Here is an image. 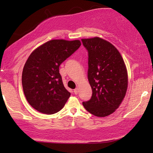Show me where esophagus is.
Instances as JSON below:
<instances>
[{"label":"esophagus","instance_id":"1","mask_svg":"<svg viewBox=\"0 0 153 153\" xmlns=\"http://www.w3.org/2000/svg\"><path fill=\"white\" fill-rule=\"evenodd\" d=\"M78 92H79L78 88H76V89L74 90V93L75 95H77V94H78Z\"/></svg>","mask_w":153,"mask_h":153}]
</instances>
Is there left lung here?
Instances as JSON below:
<instances>
[{"mask_svg": "<svg viewBox=\"0 0 153 153\" xmlns=\"http://www.w3.org/2000/svg\"><path fill=\"white\" fill-rule=\"evenodd\" d=\"M88 52V79L93 95L83 105L97 117L113 114L122 103L128 85L124 60L118 50L99 37L81 39Z\"/></svg>", "mask_w": 153, "mask_h": 153, "instance_id": "obj_1", "label": "left lung"}]
</instances>
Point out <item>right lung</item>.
I'll return each instance as SVG.
<instances>
[{
  "mask_svg": "<svg viewBox=\"0 0 153 153\" xmlns=\"http://www.w3.org/2000/svg\"><path fill=\"white\" fill-rule=\"evenodd\" d=\"M80 40L52 39L35 49L22 72V86L27 101L39 112L56 114L70 96L65 88L59 66L79 49Z\"/></svg>",
  "mask_w": 153,
  "mask_h": 153,
  "instance_id": "right-lung-1",
  "label": "right lung"
}]
</instances>
